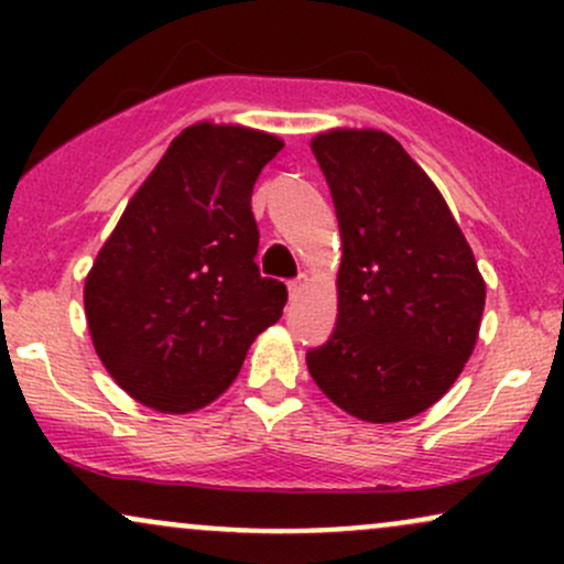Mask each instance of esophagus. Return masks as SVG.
I'll use <instances>...</instances> for the list:
<instances>
[{"mask_svg":"<svg viewBox=\"0 0 564 564\" xmlns=\"http://www.w3.org/2000/svg\"><path fill=\"white\" fill-rule=\"evenodd\" d=\"M304 283H307V278H304V275L294 278V281H289V294H291V300H296V296L302 294V291H304Z\"/></svg>","mask_w":564,"mask_h":564,"instance_id":"obj_1","label":"esophagus"}]
</instances>
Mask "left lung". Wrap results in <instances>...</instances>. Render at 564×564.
Wrapping results in <instances>:
<instances>
[{"label":"left lung","mask_w":564,"mask_h":564,"mask_svg":"<svg viewBox=\"0 0 564 564\" xmlns=\"http://www.w3.org/2000/svg\"><path fill=\"white\" fill-rule=\"evenodd\" d=\"M339 219V313L310 377L364 422H403L437 403L475 349L485 283L432 180L377 129L313 140Z\"/></svg>","instance_id":"1"}]
</instances>
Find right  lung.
Instances as JSON below:
<instances>
[{"instance_id":"1","label":"right lung","mask_w":564,"mask_h":564,"mask_svg":"<svg viewBox=\"0 0 564 564\" xmlns=\"http://www.w3.org/2000/svg\"><path fill=\"white\" fill-rule=\"evenodd\" d=\"M283 148L243 127H187L172 140L84 283L102 366L140 403L187 413L241 371L286 286L257 268L251 187Z\"/></svg>"}]
</instances>
